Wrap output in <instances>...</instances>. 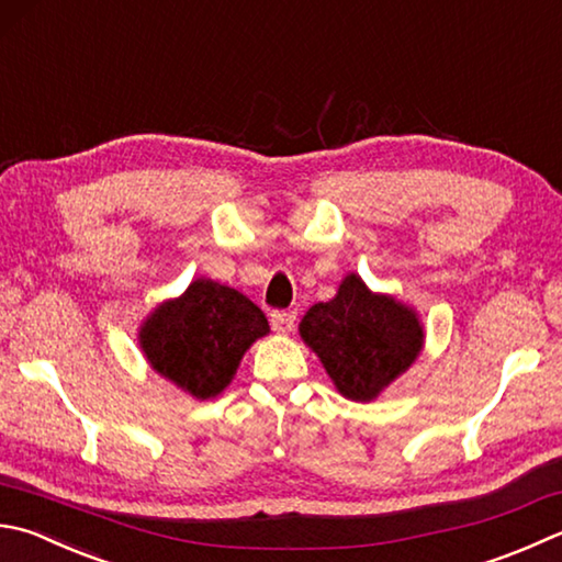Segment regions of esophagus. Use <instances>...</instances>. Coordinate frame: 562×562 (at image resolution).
Segmentation results:
<instances>
[{
    "label": "esophagus",
    "instance_id": "esophagus-1",
    "mask_svg": "<svg viewBox=\"0 0 562 562\" xmlns=\"http://www.w3.org/2000/svg\"><path fill=\"white\" fill-rule=\"evenodd\" d=\"M271 327L277 330L279 335H289L293 327H295V315L293 313H285V311H277L271 313Z\"/></svg>",
    "mask_w": 562,
    "mask_h": 562
}]
</instances>
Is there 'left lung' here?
<instances>
[{"label": "left lung", "instance_id": "8db88e82", "mask_svg": "<svg viewBox=\"0 0 562 562\" xmlns=\"http://www.w3.org/2000/svg\"><path fill=\"white\" fill-rule=\"evenodd\" d=\"M299 333L335 389L362 404L408 372L426 342L416 308L391 293H374L357 273H347L335 299L303 315Z\"/></svg>", "mask_w": 562, "mask_h": 562}]
</instances>
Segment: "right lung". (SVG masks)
Masks as SVG:
<instances>
[{"instance_id": "right-lung-1", "label": "right lung", "mask_w": 562, "mask_h": 562, "mask_svg": "<svg viewBox=\"0 0 562 562\" xmlns=\"http://www.w3.org/2000/svg\"><path fill=\"white\" fill-rule=\"evenodd\" d=\"M263 335L267 315L245 293L200 277L178 299L158 303L136 340L156 374L207 401L232 384L241 357Z\"/></svg>"}]
</instances>
